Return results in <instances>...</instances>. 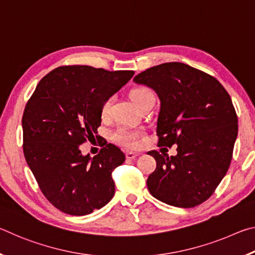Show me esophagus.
Returning <instances> with one entry per match:
<instances>
[{
  "instance_id": "esophagus-1",
  "label": "esophagus",
  "mask_w": 255,
  "mask_h": 255,
  "mask_svg": "<svg viewBox=\"0 0 255 255\" xmlns=\"http://www.w3.org/2000/svg\"><path fill=\"white\" fill-rule=\"evenodd\" d=\"M137 156H138L137 153H131V152L126 153V157H127L128 159H133V158H136Z\"/></svg>"
}]
</instances>
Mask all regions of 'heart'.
Here are the masks:
<instances>
[{
  "label": "heart",
  "instance_id": "1",
  "mask_svg": "<svg viewBox=\"0 0 255 255\" xmlns=\"http://www.w3.org/2000/svg\"><path fill=\"white\" fill-rule=\"evenodd\" d=\"M130 98L133 103L139 108L145 106L146 103L150 100L155 99L154 93L147 88H136L130 92ZM112 106V98H108L103 101L101 106V115L102 117H107L110 114V109ZM115 140L118 144L125 146L127 148H135L138 145V138H139V133L137 131L130 130V129L122 127L119 128L117 131L114 133Z\"/></svg>",
  "mask_w": 255,
  "mask_h": 255
}]
</instances>
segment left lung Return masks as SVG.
I'll return each mask as SVG.
<instances>
[{"label": "left lung", "instance_id": "1", "mask_svg": "<svg viewBox=\"0 0 255 255\" xmlns=\"http://www.w3.org/2000/svg\"><path fill=\"white\" fill-rule=\"evenodd\" d=\"M133 82L153 89L161 101L158 146L178 145L175 156L148 153L156 161L147 179L150 195L181 208L202 204L232 161L239 125L230 94L215 77L178 62L150 67Z\"/></svg>", "mask_w": 255, "mask_h": 255}]
</instances>
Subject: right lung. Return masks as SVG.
Returning <instances> with one entry per match:
<instances>
[{"mask_svg":"<svg viewBox=\"0 0 255 255\" xmlns=\"http://www.w3.org/2000/svg\"><path fill=\"white\" fill-rule=\"evenodd\" d=\"M133 73L86 65L58 67L42 77L25 106V161L44 196L63 213L91 214L114 197L111 172L125 162V154L108 144L91 157L82 154L80 145L98 133L103 101Z\"/></svg>","mask_w":255,"mask_h":255,"instance_id":"right-lung-1","label":"right lung"}]
</instances>
